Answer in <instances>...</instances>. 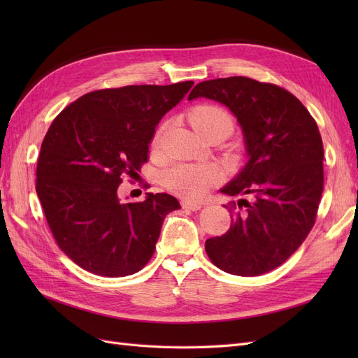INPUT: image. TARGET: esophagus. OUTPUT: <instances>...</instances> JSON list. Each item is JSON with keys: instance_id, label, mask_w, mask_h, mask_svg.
Instances as JSON below:
<instances>
[{"instance_id": "esophagus-1", "label": "esophagus", "mask_w": 358, "mask_h": 358, "mask_svg": "<svg viewBox=\"0 0 358 358\" xmlns=\"http://www.w3.org/2000/svg\"><path fill=\"white\" fill-rule=\"evenodd\" d=\"M182 208L187 209V210H200L203 208V204L196 203V201H188V200H183L182 201Z\"/></svg>"}]
</instances>
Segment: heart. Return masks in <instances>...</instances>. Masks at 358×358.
Returning a JSON list of instances; mask_svg holds the SVG:
<instances>
[{"mask_svg": "<svg viewBox=\"0 0 358 358\" xmlns=\"http://www.w3.org/2000/svg\"><path fill=\"white\" fill-rule=\"evenodd\" d=\"M189 122L199 134H206L209 129L218 125H230L233 128V119L230 113L220 106L203 104L196 107L189 113ZM161 131L155 136L154 145L158 143ZM221 180V171L209 164H178L162 173L164 185L180 197L199 200L203 199L208 191Z\"/></svg>", "mask_w": 358, "mask_h": 358, "instance_id": "heart-1", "label": "heart"}]
</instances>
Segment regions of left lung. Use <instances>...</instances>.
<instances>
[{
  "label": "left lung",
  "instance_id": "left-lung-1",
  "mask_svg": "<svg viewBox=\"0 0 358 358\" xmlns=\"http://www.w3.org/2000/svg\"><path fill=\"white\" fill-rule=\"evenodd\" d=\"M197 96L230 107L249 157L222 192L250 200L229 203L233 225L206 241V254L227 273H267L285 263L315 225L324 188L318 125L296 95L245 76L201 82L188 100Z\"/></svg>",
  "mask_w": 358,
  "mask_h": 358
}]
</instances>
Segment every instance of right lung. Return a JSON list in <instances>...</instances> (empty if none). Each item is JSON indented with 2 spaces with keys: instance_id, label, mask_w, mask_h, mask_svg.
<instances>
[{
  "instance_id": "right-lung-1",
  "label": "right lung",
  "mask_w": 358,
  "mask_h": 358,
  "mask_svg": "<svg viewBox=\"0 0 358 358\" xmlns=\"http://www.w3.org/2000/svg\"><path fill=\"white\" fill-rule=\"evenodd\" d=\"M192 85L92 91L53 119L40 149L36 189L53 239L86 272L137 273L155 252L166 215L180 209L164 192L122 203L117 187L148 161L161 117Z\"/></svg>"
}]
</instances>
